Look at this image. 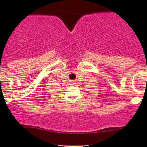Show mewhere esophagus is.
<instances>
[{
    "label": "esophagus",
    "mask_w": 147,
    "mask_h": 147,
    "mask_svg": "<svg viewBox=\"0 0 147 147\" xmlns=\"http://www.w3.org/2000/svg\"><path fill=\"white\" fill-rule=\"evenodd\" d=\"M70 84H74V82H73V81H71V82H70Z\"/></svg>",
    "instance_id": "34e87169"
}]
</instances>
